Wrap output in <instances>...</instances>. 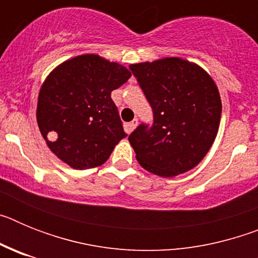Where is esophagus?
Wrapping results in <instances>:
<instances>
[{"mask_svg": "<svg viewBox=\"0 0 258 258\" xmlns=\"http://www.w3.org/2000/svg\"><path fill=\"white\" fill-rule=\"evenodd\" d=\"M137 125H138V120H137V118H134L133 121H131L129 124H127V129H129V132H133L134 129L137 127Z\"/></svg>", "mask_w": 258, "mask_h": 258, "instance_id": "1", "label": "esophagus"}]
</instances>
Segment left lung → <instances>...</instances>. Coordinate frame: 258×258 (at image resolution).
<instances>
[{
  "instance_id": "1",
  "label": "left lung",
  "mask_w": 258,
  "mask_h": 258,
  "mask_svg": "<svg viewBox=\"0 0 258 258\" xmlns=\"http://www.w3.org/2000/svg\"><path fill=\"white\" fill-rule=\"evenodd\" d=\"M154 112L151 127L141 124L129 142L142 168L175 177L198 165L218 133L222 103L207 71L186 59H157L131 64Z\"/></svg>"
}]
</instances>
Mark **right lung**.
<instances>
[{
	"label": "right lung",
	"mask_w": 258,
	"mask_h": 258,
	"mask_svg": "<svg viewBox=\"0 0 258 258\" xmlns=\"http://www.w3.org/2000/svg\"><path fill=\"white\" fill-rule=\"evenodd\" d=\"M131 71L97 54L63 61L45 79L38 93L37 124L51 152L74 169L106 163L126 137L111 92Z\"/></svg>",
	"instance_id": "add662e5"
}]
</instances>
